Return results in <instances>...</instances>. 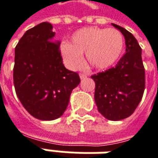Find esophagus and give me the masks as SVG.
Here are the masks:
<instances>
[{"instance_id":"1","label":"esophagus","mask_w":158,"mask_h":158,"mask_svg":"<svg viewBox=\"0 0 158 158\" xmlns=\"http://www.w3.org/2000/svg\"><path fill=\"white\" fill-rule=\"evenodd\" d=\"M79 77H80V79H85L86 77H87V74L81 73H79Z\"/></svg>"}]
</instances>
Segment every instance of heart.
Returning a JSON list of instances; mask_svg holds the SVG:
<instances>
[{"label":"heart","mask_w":158,"mask_h":158,"mask_svg":"<svg viewBox=\"0 0 158 158\" xmlns=\"http://www.w3.org/2000/svg\"><path fill=\"white\" fill-rule=\"evenodd\" d=\"M124 38L116 29L86 27L75 31L71 42L61 44V53L72 68H78L85 53L86 63L94 69H106L119 60Z\"/></svg>","instance_id":"heart-1"}]
</instances>
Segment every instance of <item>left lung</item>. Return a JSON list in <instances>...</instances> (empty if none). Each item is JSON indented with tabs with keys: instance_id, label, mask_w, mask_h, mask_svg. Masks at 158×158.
<instances>
[{
	"instance_id": "obj_1",
	"label": "left lung",
	"mask_w": 158,
	"mask_h": 158,
	"mask_svg": "<svg viewBox=\"0 0 158 158\" xmlns=\"http://www.w3.org/2000/svg\"><path fill=\"white\" fill-rule=\"evenodd\" d=\"M113 26L125 37L126 53L114 67L91 78L95 82L94 100L98 110L110 121L130 116L139 105L145 88V71L142 48L129 31L119 25Z\"/></svg>"
}]
</instances>
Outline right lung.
I'll return each instance as SVG.
<instances>
[{
	"mask_svg": "<svg viewBox=\"0 0 158 158\" xmlns=\"http://www.w3.org/2000/svg\"><path fill=\"white\" fill-rule=\"evenodd\" d=\"M54 35L52 25L42 23L27 30L15 49L16 95L29 114L42 121L61 116L80 82L79 74L64 67Z\"/></svg>",
	"mask_w": 158,
	"mask_h": 158,
	"instance_id": "obj_1",
	"label": "right lung"
}]
</instances>
